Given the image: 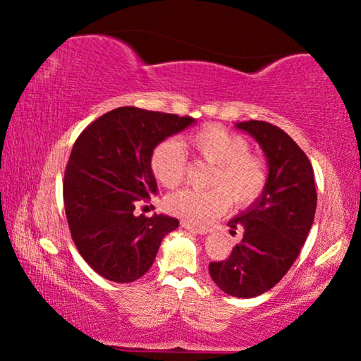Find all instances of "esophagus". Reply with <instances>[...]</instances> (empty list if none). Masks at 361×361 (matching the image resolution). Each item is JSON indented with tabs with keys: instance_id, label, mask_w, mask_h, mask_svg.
I'll list each match as a JSON object with an SVG mask.
<instances>
[{
	"instance_id": "esophagus-1",
	"label": "esophagus",
	"mask_w": 361,
	"mask_h": 361,
	"mask_svg": "<svg viewBox=\"0 0 361 361\" xmlns=\"http://www.w3.org/2000/svg\"><path fill=\"white\" fill-rule=\"evenodd\" d=\"M180 226H182V228L190 230V231H194V233H199V235L209 233V228H205V226H195V225L189 224V221H180Z\"/></svg>"
}]
</instances>
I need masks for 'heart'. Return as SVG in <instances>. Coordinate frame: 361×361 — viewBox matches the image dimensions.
<instances>
[{"mask_svg": "<svg viewBox=\"0 0 361 361\" xmlns=\"http://www.w3.org/2000/svg\"><path fill=\"white\" fill-rule=\"evenodd\" d=\"M184 146L212 166L209 190L184 189L167 197L169 214L202 225L226 212L230 199L236 207H248L259 199L268 184V166L251 154L246 137L220 125H209L187 136ZM151 172L162 187L172 189L184 179L185 154L180 142L162 141L151 152Z\"/></svg>", "mask_w": 361, "mask_h": 361, "instance_id": "heart-1", "label": "heart"}]
</instances>
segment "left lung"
Segmentation results:
<instances>
[{"mask_svg":"<svg viewBox=\"0 0 361 361\" xmlns=\"http://www.w3.org/2000/svg\"><path fill=\"white\" fill-rule=\"evenodd\" d=\"M258 142L268 162V184L255 204L228 221L243 230L226 261L209 264L214 283L233 298L266 293L288 273L314 224L317 192L314 169L293 137L266 121L235 125Z\"/></svg>","mask_w":361,"mask_h":361,"instance_id":"obj_1","label":"left lung"}]
</instances>
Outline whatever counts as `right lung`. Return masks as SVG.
<instances>
[{
	"label": "right lung",
	"mask_w": 361,
	"mask_h": 361,
	"mask_svg": "<svg viewBox=\"0 0 361 361\" xmlns=\"http://www.w3.org/2000/svg\"><path fill=\"white\" fill-rule=\"evenodd\" d=\"M194 123L190 116L121 106L77 137L63 177V205L78 253L105 279H140L162 238L179 226L174 216L136 215L135 209L157 194L152 149Z\"/></svg>",
	"instance_id": "right-lung-1"
}]
</instances>
